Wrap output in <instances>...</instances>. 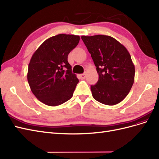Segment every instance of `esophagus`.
Returning <instances> with one entry per match:
<instances>
[{
  "instance_id": "1",
  "label": "esophagus",
  "mask_w": 159,
  "mask_h": 159,
  "mask_svg": "<svg viewBox=\"0 0 159 159\" xmlns=\"http://www.w3.org/2000/svg\"><path fill=\"white\" fill-rule=\"evenodd\" d=\"M80 79H85V77H86V74H81V75H80Z\"/></svg>"
}]
</instances>
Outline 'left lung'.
<instances>
[{
	"label": "left lung",
	"instance_id": "obj_1",
	"mask_svg": "<svg viewBox=\"0 0 159 159\" xmlns=\"http://www.w3.org/2000/svg\"><path fill=\"white\" fill-rule=\"evenodd\" d=\"M97 67L98 82L91 85L92 95L99 102L114 105L128 95L134 81L135 67L124 46L111 36H81Z\"/></svg>",
	"mask_w": 159,
	"mask_h": 159
}]
</instances>
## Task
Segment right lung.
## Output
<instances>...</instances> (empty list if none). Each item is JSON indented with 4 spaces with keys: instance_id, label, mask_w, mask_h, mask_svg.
I'll return each instance as SVG.
<instances>
[{
    "instance_id": "obj_1",
    "label": "right lung",
    "mask_w": 159,
    "mask_h": 159,
    "mask_svg": "<svg viewBox=\"0 0 159 159\" xmlns=\"http://www.w3.org/2000/svg\"><path fill=\"white\" fill-rule=\"evenodd\" d=\"M79 40V35L58 34L44 41L32 55L27 80L41 102L57 106L72 97L79 79L72 72L68 55Z\"/></svg>"
}]
</instances>
